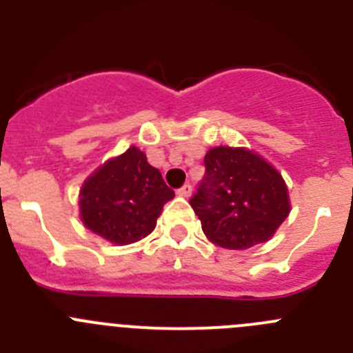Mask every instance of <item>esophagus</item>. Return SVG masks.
Listing matches in <instances>:
<instances>
[{"instance_id":"obj_1","label":"esophagus","mask_w":353,"mask_h":353,"mask_svg":"<svg viewBox=\"0 0 353 353\" xmlns=\"http://www.w3.org/2000/svg\"><path fill=\"white\" fill-rule=\"evenodd\" d=\"M176 192H179V196H182V198H189V196L192 194V185L191 183H185V185L180 187Z\"/></svg>"}]
</instances>
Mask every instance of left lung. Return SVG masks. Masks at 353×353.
<instances>
[{
    "label": "left lung",
    "mask_w": 353,
    "mask_h": 353,
    "mask_svg": "<svg viewBox=\"0 0 353 353\" xmlns=\"http://www.w3.org/2000/svg\"><path fill=\"white\" fill-rule=\"evenodd\" d=\"M205 176L191 198L210 242L249 249L274 236L290 214L281 173L248 148L215 146L205 155Z\"/></svg>",
    "instance_id": "8db88e82"
}]
</instances>
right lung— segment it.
<instances>
[{"mask_svg":"<svg viewBox=\"0 0 353 353\" xmlns=\"http://www.w3.org/2000/svg\"><path fill=\"white\" fill-rule=\"evenodd\" d=\"M174 198L157 168L130 146L84 180L79 191L81 221L114 245L134 244L154 232L162 207Z\"/></svg>","mask_w":353,"mask_h":353,"instance_id":"obj_1","label":"right lung"}]
</instances>
